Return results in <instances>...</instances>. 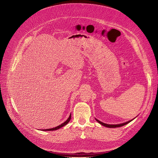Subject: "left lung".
I'll list each match as a JSON object with an SVG mask.
<instances>
[{"mask_svg": "<svg viewBox=\"0 0 158 158\" xmlns=\"http://www.w3.org/2000/svg\"><path fill=\"white\" fill-rule=\"evenodd\" d=\"M135 118H136V117H135ZM135 118L134 119H135ZM134 119H131V120H130V121H127V122H125V123H121V124H106V123H103V122H102V121H99L98 119H96V118H95L96 121H97V122H98L100 124H102V125L104 126V127H105L110 128H118V127H123V126H124V125H126V124H127L128 123H129L130 122H131V121H133Z\"/></svg>", "mask_w": 158, "mask_h": 158, "instance_id": "obj_1", "label": "left lung"}]
</instances>
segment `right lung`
<instances>
[{
    "label": "right lung",
    "instance_id": "obj_1",
    "mask_svg": "<svg viewBox=\"0 0 158 158\" xmlns=\"http://www.w3.org/2000/svg\"><path fill=\"white\" fill-rule=\"evenodd\" d=\"M71 119V114H70V116L69 117V118L64 122V123H61V124H60L59 126H58V127H55V128H50V129H46V130H43V131H54V130H58V129H60V128H61V127H64V126H65L66 124H67L68 123H69V122L70 121V120Z\"/></svg>",
    "mask_w": 158,
    "mask_h": 158
}]
</instances>
